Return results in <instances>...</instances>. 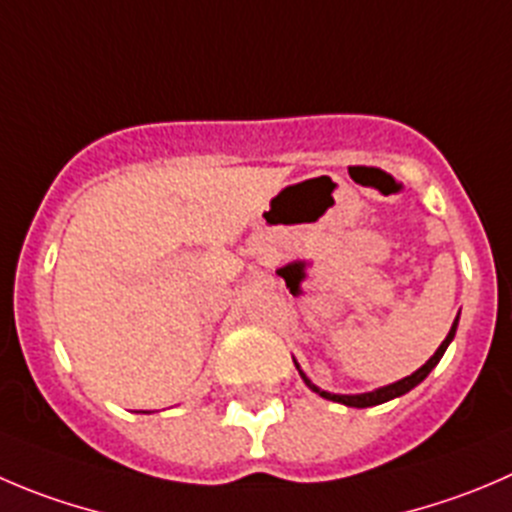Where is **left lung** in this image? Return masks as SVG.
Returning <instances> with one entry per match:
<instances>
[{
  "label": "left lung",
  "instance_id": "1",
  "mask_svg": "<svg viewBox=\"0 0 512 512\" xmlns=\"http://www.w3.org/2000/svg\"><path fill=\"white\" fill-rule=\"evenodd\" d=\"M457 321H460V314H457L455 321H452V326H450V332H447L445 342H442L440 347H437V352L432 354V357L427 359V362L422 364V367L417 369V372H412L410 377H405V379H399V382L387 384V387L372 389V392H362V394H337V392H326V389L316 387V384L311 382L309 377H306L304 369L299 367V362H296V359H294V364H296V369H299L301 379H304V382H306V387H309L311 392L319 394V397L332 399V402H339V405H347V407H374V405H382V402H389V399H394V397H402V394H407V392H410V389H415L417 384H420L422 379H425L427 374H430L432 369L437 367V362H440V359H442V354H445V349L450 347V342H452V339H455Z\"/></svg>",
  "mask_w": 512,
  "mask_h": 512
}]
</instances>
